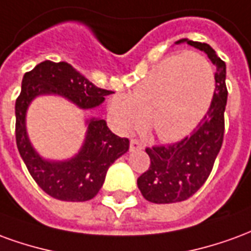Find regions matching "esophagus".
I'll list each match as a JSON object with an SVG mask.
<instances>
[{
    "label": "esophagus",
    "mask_w": 251,
    "mask_h": 251,
    "mask_svg": "<svg viewBox=\"0 0 251 251\" xmlns=\"http://www.w3.org/2000/svg\"><path fill=\"white\" fill-rule=\"evenodd\" d=\"M140 149H144V145H142V142H140L138 140H131V141H130V151H140Z\"/></svg>",
    "instance_id": "1"
}]
</instances>
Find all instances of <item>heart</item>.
Returning <instances> with one entry per match:
<instances>
[{
	"mask_svg": "<svg viewBox=\"0 0 251 251\" xmlns=\"http://www.w3.org/2000/svg\"><path fill=\"white\" fill-rule=\"evenodd\" d=\"M215 76L210 62L196 52L165 57L137 83L130 95L109 100L118 130L127 133L147 122L163 141L179 140L198 125L210 107Z\"/></svg>",
	"mask_w": 251,
	"mask_h": 251,
	"instance_id": "1",
	"label": "heart"
}]
</instances>
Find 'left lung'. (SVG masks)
<instances>
[{
    "instance_id": "8db88e82",
    "label": "left lung",
    "mask_w": 251,
    "mask_h": 251,
    "mask_svg": "<svg viewBox=\"0 0 251 251\" xmlns=\"http://www.w3.org/2000/svg\"><path fill=\"white\" fill-rule=\"evenodd\" d=\"M203 51L215 66V93L210 109L189 137L168 147L147 148L151 167L137 179L142 196L152 203L168 204L191 198L210 176L221 151L227 103L226 64L205 43L181 39Z\"/></svg>"
}]
</instances>
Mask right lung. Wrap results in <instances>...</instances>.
<instances>
[{"label":"right lung","instance_id":"add662e5","mask_svg":"<svg viewBox=\"0 0 251 251\" xmlns=\"http://www.w3.org/2000/svg\"><path fill=\"white\" fill-rule=\"evenodd\" d=\"M111 91L103 90L74 70L68 63H40L26 72L16 100V142L30 176L46 194L64 201L93 199L103 185L107 169L129 151V140L115 136L106 121L86 120L82 147L66 160L44 158L37 152L26 131V111L41 95H57L82 110H91L104 102Z\"/></svg>","mask_w":251,"mask_h":251}]
</instances>
